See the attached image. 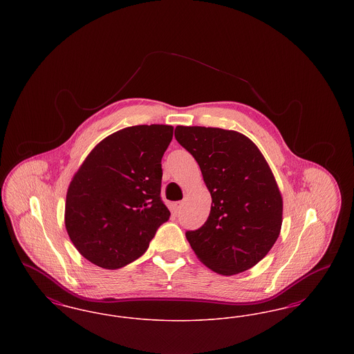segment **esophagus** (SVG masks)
Returning <instances> with one entry per match:
<instances>
[{"label":"esophagus","mask_w":354,"mask_h":354,"mask_svg":"<svg viewBox=\"0 0 354 354\" xmlns=\"http://www.w3.org/2000/svg\"><path fill=\"white\" fill-rule=\"evenodd\" d=\"M182 207H183V203H175V204H174V212H175V214H180V211H182Z\"/></svg>","instance_id":"1"}]
</instances>
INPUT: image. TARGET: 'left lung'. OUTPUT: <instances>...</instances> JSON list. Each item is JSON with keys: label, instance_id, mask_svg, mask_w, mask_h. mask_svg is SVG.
I'll return each instance as SVG.
<instances>
[{"label": "left lung", "instance_id": "8db88e82", "mask_svg": "<svg viewBox=\"0 0 354 354\" xmlns=\"http://www.w3.org/2000/svg\"><path fill=\"white\" fill-rule=\"evenodd\" d=\"M175 139L202 169L212 204L207 221L185 237L208 268L231 276L250 270L280 235L283 199L251 139L216 127L178 126Z\"/></svg>", "mask_w": 354, "mask_h": 354}]
</instances>
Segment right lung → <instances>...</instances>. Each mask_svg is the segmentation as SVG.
<instances>
[{
	"label": "right lung",
	"instance_id": "add662e5",
	"mask_svg": "<svg viewBox=\"0 0 354 354\" xmlns=\"http://www.w3.org/2000/svg\"><path fill=\"white\" fill-rule=\"evenodd\" d=\"M167 124L133 126L104 138L68 185L65 225L78 252L118 270L147 251L169 219L162 201V158L172 139Z\"/></svg>",
	"mask_w": 354,
	"mask_h": 354
}]
</instances>
